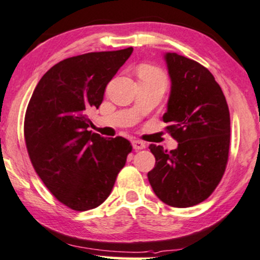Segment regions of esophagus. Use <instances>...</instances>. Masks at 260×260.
I'll return each instance as SVG.
<instances>
[{"mask_svg":"<svg viewBox=\"0 0 260 260\" xmlns=\"http://www.w3.org/2000/svg\"><path fill=\"white\" fill-rule=\"evenodd\" d=\"M132 144H133V149L136 150V151H138V150H143V149H145L146 147V144L144 143V141H141V140H133L132 141Z\"/></svg>","mask_w":260,"mask_h":260,"instance_id":"obj_1","label":"esophagus"}]
</instances>
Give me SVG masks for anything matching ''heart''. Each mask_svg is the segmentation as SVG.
I'll use <instances>...</instances> for the list:
<instances>
[{"instance_id": "1", "label": "heart", "mask_w": 260, "mask_h": 260, "mask_svg": "<svg viewBox=\"0 0 260 260\" xmlns=\"http://www.w3.org/2000/svg\"><path fill=\"white\" fill-rule=\"evenodd\" d=\"M139 74H152V75H160V77H164L163 73L158 70V68L152 67V66H144V67H141Z\"/></svg>"}]
</instances>
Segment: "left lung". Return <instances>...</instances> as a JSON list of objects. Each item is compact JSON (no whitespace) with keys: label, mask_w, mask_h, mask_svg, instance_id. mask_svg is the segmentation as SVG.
Instances as JSON below:
<instances>
[{"label":"left lung","mask_w":260,"mask_h":260,"mask_svg":"<svg viewBox=\"0 0 260 260\" xmlns=\"http://www.w3.org/2000/svg\"><path fill=\"white\" fill-rule=\"evenodd\" d=\"M172 90L163 115L179 145L164 150L151 144L156 158L147 173L154 194L174 208H189L208 199L228 162L231 115L225 97L208 68L176 52H167Z\"/></svg>","instance_id":"1"}]
</instances>
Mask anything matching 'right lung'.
<instances>
[{
  "instance_id": "add662e5",
  "label": "right lung",
  "mask_w": 260,
  "mask_h": 260,
  "mask_svg": "<svg viewBox=\"0 0 260 260\" xmlns=\"http://www.w3.org/2000/svg\"><path fill=\"white\" fill-rule=\"evenodd\" d=\"M133 48L88 52L43 75L26 109L24 136L32 166L58 202L75 211L100 206L113 189L132 145L92 133L88 113Z\"/></svg>"
}]
</instances>
